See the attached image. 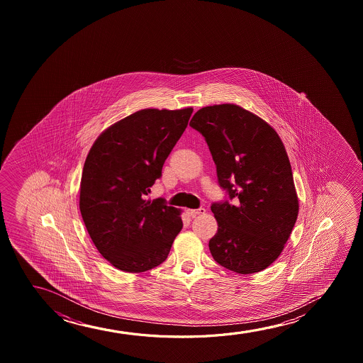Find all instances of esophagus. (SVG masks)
Returning <instances> with one entry per match:
<instances>
[{"mask_svg":"<svg viewBox=\"0 0 363 363\" xmlns=\"http://www.w3.org/2000/svg\"><path fill=\"white\" fill-rule=\"evenodd\" d=\"M186 213L189 214V217H192V218H194V217H196V216H199V214L206 213V209H186Z\"/></svg>","mask_w":363,"mask_h":363,"instance_id":"34e87169","label":"esophagus"}]
</instances>
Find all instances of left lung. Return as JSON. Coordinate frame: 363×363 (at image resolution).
<instances>
[{
	"label": "left lung",
	"instance_id": "left-lung-1",
	"mask_svg": "<svg viewBox=\"0 0 363 363\" xmlns=\"http://www.w3.org/2000/svg\"><path fill=\"white\" fill-rule=\"evenodd\" d=\"M189 125L208 145L219 186L228 194L211 206L218 223L211 254L234 273L262 272L283 252L298 218L283 143L268 123L238 105L202 108Z\"/></svg>",
	"mask_w": 363,
	"mask_h": 363
}]
</instances>
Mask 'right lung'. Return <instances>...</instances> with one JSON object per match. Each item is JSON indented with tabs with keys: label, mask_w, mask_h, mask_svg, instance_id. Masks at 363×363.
Listing matches in <instances>:
<instances>
[{
	"label": "right lung",
	"mask_w": 363,
	"mask_h": 363,
	"mask_svg": "<svg viewBox=\"0 0 363 363\" xmlns=\"http://www.w3.org/2000/svg\"><path fill=\"white\" fill-rule=\"evenodd\" d=\"M192 111L139 110L105 130L86 156L80 213L99 253L119 270L143 273L164 263L182 229L179 209L147 194Z\"/></svg>",
	"instance_id": "1"
}]
</instances>
